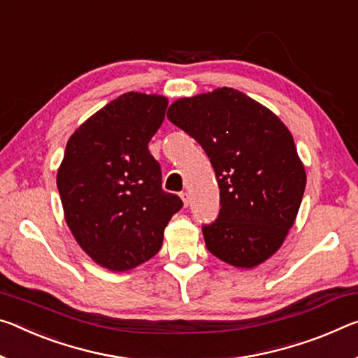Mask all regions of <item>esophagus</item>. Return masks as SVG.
<instances>
[{
  "instance_id": "obj_1",
  "label": "esophagus",
  "mask_w": 358,
  "mask_h": 358,
  "mask_svg": "<svg viewBox=\"0 0 358 358\" xmlns=\"http://www.w3.org/2000/svg\"><path fill=\"white\" fill-rule=\"evenodd\" d=\"M180 197L181 201H183V206L188 207L189 206V197H188V192H180Z\"/></svg>"
}]
</instances>
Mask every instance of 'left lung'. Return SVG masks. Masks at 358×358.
<instances>
[{"label":"left lung","instance_id":"1","mask_svg":"<svg viewBox=\"0 0 358 358\" xmlns=\"http://www.w3.org/2000/svg\"><path fill=\"white\" fill-rule=\"evenodd\" d=\"M167 117L202 146L217 175L220 215L202 228L208 252L234 268L264 263L294 224L306 188L290 130L232 87L175 100Z\"/></svg>","mask_w":358,"mask_h":358}]
</instances>
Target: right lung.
<instances>
[{
  "instance_id": "add662e5",
  "label": "right lung",
  "mask_w": 358,
  "mask_h": 358,
  "mask_svg": "<svg viewBox=\"0 0 358 358\" xmlns=\"http://www.w3.org/2000/svg\"><path fill=\"white\" fill-rule=\"evenodd\" d=\"M169 100L127 92L84 121L68 140L57 188L78 245L101 268L124 272L161 250L164 229L183 206L162 189L148 143Z\"/></svg>"
}]
</instances>
